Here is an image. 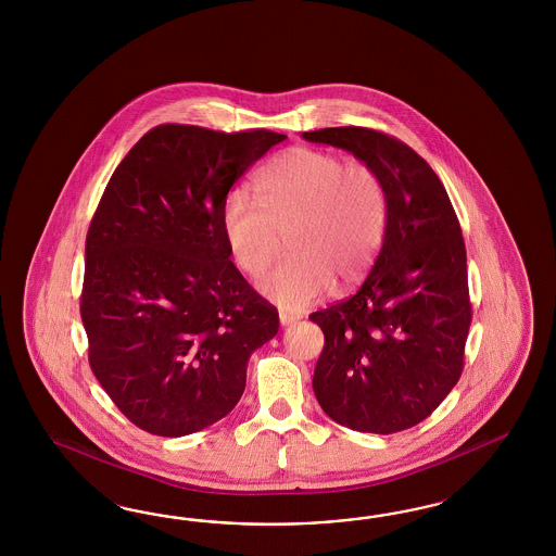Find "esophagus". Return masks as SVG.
Listing matches in <instances>:
<instances>
[{
    "label": "esophagus",
    "instance_id": "34e87169",
    "mask_svg": "<svg viewBox=\"0 0 556 556\" xmlns=\"http://www.w3.org/2000/svg\"><path fill=\"white\" fill-rule=\"evenodd\" d=\"M298 320H300V316H298V314H291V312H287V309H279V321H281L283 326L295 324Z\"/></svg>",
    "mask_w": 556,
    "mask_h": 556
}]
</instances>
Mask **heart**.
I'll list each match as a JSON object with an SVG mask.
<instances>
[{
    "mask_svg": "<svg viewBox=\"0 0 556 556\" xmlns=\"http://www.w3.org/2000/svg\"><path fill=\"white\" fill-rule=\"evenodd\" d=\"M253 198L235 189L222 205V232L236 267L263 275L287 238L289 256L258 289L270 302L302 309L337 281H361L388 230V189L379 173L332 152L289 149L258 170Z\"/></svg>",
    "mask_w": 556,
    "mask_h": 556,
    "instance_id": "heart-1",
    "label": "heart"
}]
</instances>
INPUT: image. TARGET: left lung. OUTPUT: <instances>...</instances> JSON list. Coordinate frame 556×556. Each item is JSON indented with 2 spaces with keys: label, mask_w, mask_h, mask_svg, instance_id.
<instances>
[{
  "label": "left lung",
  "mask_w": 556,
  "mask_h": 556,
  "mask_svg": "<svg viewBox=\"0 0 556 556\" xmlns=\"http://www.w3.org/2000/svg\"><path fill=\"white\" fill-rule=\"evenodd\" d=\"M353 152L388 189L383 247L349 300L314 312L324 351L314 393L332 420L393 434L426 420L455 388L471 326L467 251L437 173L393 136L340 126L303 132Z\"/></svg>",
  "instance_id": "left-lung-1"
}]
</instances>
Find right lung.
Segmentation results:
<instances>
[{
    "label": "right lung",
    "instance_id": "add662e5",
    "mask_svg": "<svg viewBox=\"0 0 556 556\" xmlns=\"http://www.w3.org/2000/svg\"><path fill=\"white\" fill-rule=\"evenodd\" d=\"M286 135L161 124L124 156L85 240L89 365L119 412L156 437L222 420L279 314L236 269L222 205Z\"/></svg>",
    "mask_w": 556,
    "mask_h": 556
}]
</instances>
